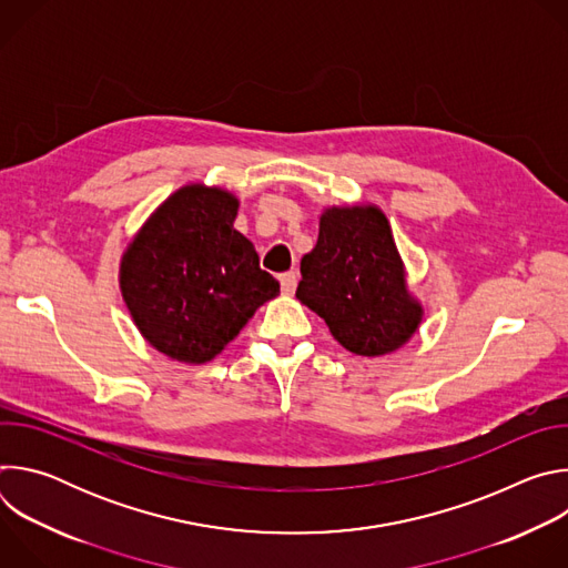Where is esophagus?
<instances>
[{
	"instance_id": "obj_1",
	"label": "esophagus",
	"mask_w": 568,
	"mask_h": 568,
	"mask_svg": "<svg viewBox=\"0 0 568 568\" xmlns=\"http://www.w3.org/2000/svg\"><path fill=\"white\" fill-rule=\"evenodd\" d=\"M296 281H298L296 272H285V274H281V287H283V292H285V294H294Z\"/></svg>"
}]
</instances>
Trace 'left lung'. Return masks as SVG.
Here are the masks:
<instances>
[{
    "mask_svg": "<svg viewBox=\"0 0 568 568\" xmlns=\"http://www.w3.org/2000/svg\"><path fill=\"white\" fill-rule=\"evenodd\" d=\"M301 276L296 298L355 355H388L420 328L425 307L409 292L390 222L375 204L323 209Z\"/></svg>",
    "mask_w": 568,
    "mask_h": 568,
    "instance_id": "8db88e82",
    "label": "left lung"
}]
</instances>
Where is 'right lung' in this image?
<instances>
[{
	"instance_id": "right-lung-1",
	"label": "right lung",
	"mask_w": 568,
	"mask_h": 568,
	"mask_svg": "<svg viewBox=\"0 0 568 568\" xmlns=\"http://www.w3.org/2000/svg\"><path fill=\"white\" fill-rule=\"evenodd\" d=\"M237 206L226 189L186 184L150 213L121 256L119 287L134 326L173 362H211L281 292L233 229Z\"/></svg>"
}]
</instances>
